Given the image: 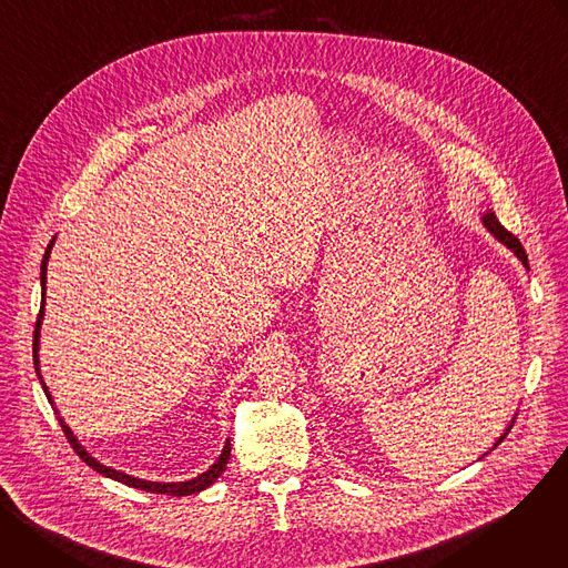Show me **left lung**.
Instances as JSON below:
<instances>
[{
  "label": "left lung",
  "instance_id": "left-lung-1",
  "mask_svg": "<svg viewBox=\"0 0 568 568\" xmlns=\"http://www.w3.org/2000/svg\"><path fill=\"white\" fill-rule=\"evenodd\" d=\"M483 224L488 226V231H490V233H495V237H497L499 242H504V245H506L508 250H513V252H515V256H517V258L524 263V267L528 270V256H526V250L521 247V242L517 240V235H513L508 229H504V226H501V222L497 220V215H495L493 211L483 215ZM506 434H508V432H506ZM506 434L497 440V445L506 438Z\"/></svg>",
  "mask_w": 568,
  "mask_h": 568
}]
</instances>
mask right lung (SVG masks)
<instances>
[{
  "label": "right lung",
  "instance_id": "add662e5",
  "mask_svg": "<svg viewBox=\"0 0 568 568\" xmlns=\"http://www.w3.org/2000/svg\"><path fill=\"white\" fill-rule=\"evenodd\" d=\"M51 247H53V240L49 242V247H47V252H44V258H42V267H40V283H42V301H40V312H38V321H36V333H33V362H36V371H38V375H40V368H38V339H40V323H42V314H44V290H47V261H49V254H51ZM40 382H42V377H40ZM44 384V382H42ZM44 388V393H47V397H49V402H51V395H49V390H47V386H42ZM60 427H62V432H64V436H67V440H69V445L73 447V452L83 458L92 469H97L99 474H103V476H108V478H114V480H119V483H125V485H130V488H136V490H145V493H154V495H171V497H189V495H197V493H202V490H206L211 483H215V478L226 469V463H229V456H231V443L226 440V445H224V449H222V454H220V458L211 465V469H206L204 474H200V476H195V478H191V480H180V483H156V480H141V478H134V476H130V474H123V471H116V469H112V467H105V465H101L97 458H92L83 447H80V443L75 440V436L71 434V429L60 420Z\"/></svg>",
  "mask_w": 568,
  "mask_h": 568
}]
</instances>
